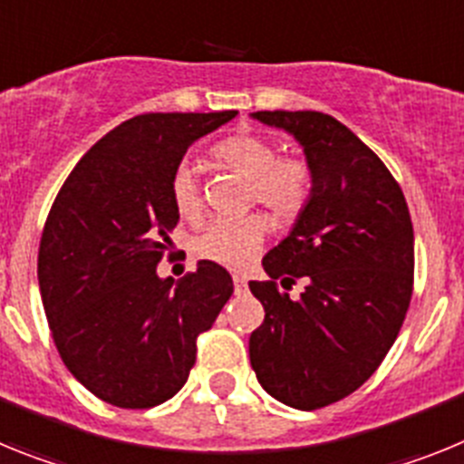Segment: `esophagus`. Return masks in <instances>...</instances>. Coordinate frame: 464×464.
Instances as JSON below:
<instances>
[{
  "label": "esophagus",
  "mask_w": 464,
  "mask_h": 464,
  "mask_svg": "<svg viewBox=\"0 0 464 464\" xmlns=\"http://www.w3.org/2000/svg\"><path fill=\"white\" fill-rule=\"evenodd\" d=\"M232 281H235V293L237 295H244L246 290H248V278L241 276V274H235V276H232Z\"/></svg>",
  "instance_id": "obj_1"
}]
</instances>
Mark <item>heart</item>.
<instances>
[{
  "label": "heart",
  "instance_id": "heart-1",
  "mask_svg": "<svg viewBox=\"0 0 464 464\" xmlns=\"http://www.w3.org/2000/svg\"><path fill=\"white\" fill-rule=\"evenodd\" d=\"M211 158L223 169L248 181L246 202L260 204L278 225L297 223L309 208L315 190L311 165L299 155H278L272 139L256 132H239L220 139ZM169 199L183 220L202 216V188L190 167H176L169 179ZM267 235V220L260 213L239 218H216L204 225L190 241V251L202 260L229 269H241L256 257Z\"/></svg>",
  "mask_w": 464,
  "mask_h": 464
}]
</instances>
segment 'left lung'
I'll return each mask as SVG.
<instances>
[{
	"label": "left lung",
	"mask_w": 464,
	"mask_h": 464,
	"mask_svg": "<svg viewBox=\"0 0 464 464\" xmlns=\"http://www.w3.org/2000/svg\"><path fill=\"white\" fill-rule=\"evenodd\" d=\"M295 134L315 176L309 208L265 256L269 281L248 288L265 306L251 334V367L265 391L314 411L370 379L407 315L413 293V225L407 199L379 155L321 111H257ZM304 277L305 293L286 289Z\"/></svg>",
	"instance_id": "8db88e82"
}]
</instances>
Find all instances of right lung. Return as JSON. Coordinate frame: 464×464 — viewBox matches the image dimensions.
<instances>
[{
    "label": "right lung",
    "instance_id": "obj_1",
    "mask_svg": "<svg viewBox=\"0 0 464 464\" xmlns=\"http://www.w3.org/2000/svg\"><path fill=\"white\" fill-rule=\"evenodd\" d=\"M237 116L141 113L94 143L48 211L39 288L57 353L94 397L121 409L158 407L181 391L197 337L235 283L202 260L183 281L158 276L179 223L169 179L188 146Z\"/></svg>",
    "mask_w": 464,
    "mask_h": 464
}]
</instances>
